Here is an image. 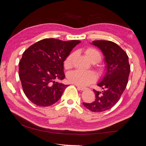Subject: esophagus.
Wrapping results in <instances>:
<instances>
[{
    "instance_id": "1",
    "label": "esophagus",
    "mask_w": 146,
    "mask_h": 146,
    "mask_svg": "<svg viewBox=\"0 0 146 146\" xmlns=\"http://www.w3.org/2000/svg\"><path fill=\"white\" fill-rule=\"evenodd\" d=\"M77 86V89H78V90H80V91H84V90H86L85 88L80 87V86Z\"/></svg>"
}]
</instances>
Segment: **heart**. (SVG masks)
<instances>
[{
	"mask_svg": "<svg viewBox=\"0 0 146 146\" xmlns=\"http://www.w3.org/2000/svg\"><path fill=\"white\" fill-rule=\"evenodd\" d=\"M86 57L91 62H98L101 60L102 56L97 49L94 48H88L85 51ZM74 54L71 53L67 56L64 62V66L65 68H70L72 64V60ZM68 79L70 82L81 87L88 86L96 80V75L92 71L74 70L68 74Z\"/></svg>",
	"mask_w": 146,
	"mask_h": 146,
	"instance_id": "1",
	"label": "heart"
}]
</instances>
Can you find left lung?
<instances>
[{
  "instance_id": "8db88e82",
  "label": "left lung",
  "mask_w": 146,
  "mask_h": 146,
  "mask_svg": "<svg viewBox=\"0 0 146 146\" xmlns=\"http://www.w3.org/2000/svg\"><path fill=\"white\" fill-rule=\"evenodd\" d=\"M99 48L105 56L106 71L98 86L102 91L94 90L96 99L83 105L93 112H102L113 107L126 88L130 73L127 53L117 44L109 40H94L91 43Z\"/></svg>"
}]
</instances>
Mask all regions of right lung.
<instances>
[{"instance_id": "1", "label": "right lung", "mask_w": 146, "mask_h": 146, "mask_svg": "<svg viewBox=\"0 0 146 146\" xmlns=\"http://www.w3.org/2000/svg\"><path fill=\"white\" fill-rule=\"evenodd\" d=\"M80 40L45 38L24 51L19 62V77L24 93L35 104L53 105L68 85L57 82L65 78L64 62Z\"/></svg>"}]
</instances>
